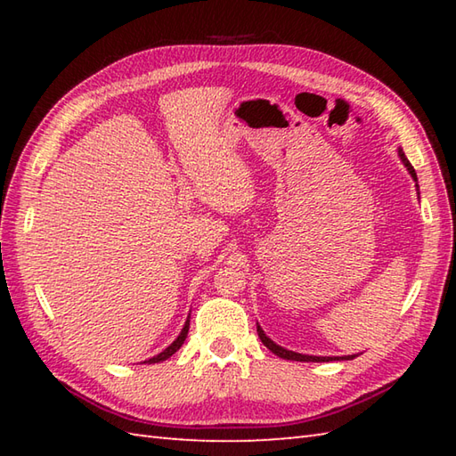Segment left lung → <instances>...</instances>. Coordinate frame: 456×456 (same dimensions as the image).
<instances>
[{
    "mask_svg": "<svg viewBox=\"0 0 456 456\" xmlns=\"http://www.w3.org/2000/svg\"><path fill=\"white\" fill-rule=\"evenodd\" d=\"M398 154H400V159H402V162H403V167L408 168V172L411 174V178L418 182V174H415V170H413V167H411V162L405 159V154H403V151L400 149L398 151ZM256 331H258V337H260V341L265 343V346L266 348H270V351H273L276 356H280V358H286V361H299V362H329V361H351V358H354V354H351V356H312V354H299V353H294V351H288V348H284V346H280V345H276L273 338H268L266 337V333L263 331V329H260V325H256Z\"/></svg>",
    "mask_w": 456,
    "mask_h": 456,
    "instance_id": "1",
    "label": "left lung"
}]
</instances>
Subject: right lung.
I'll use <instances>...</instances> for the list:
<instances>
[{
  "mask_svg": "<svg viewBox=\"0 0 456 456\" xmlns=\"http://www.w3.org/2000/svg\"><path fill=\"white\" fill-rule=\"evenodd\" d=\"M188 329H190V319H186V323H183V329L180 331V335H178L176 341H174L170 346L164 348V351H162L160 354L152 356V358H149V361H144V362H147V364H154V362H162V361H167V358H170V356H172L174 353H176L178 348L183 345V341H186V337H188Z\"/></svg>",
  "mask_w": 456,
  "mask_h": 456,
  "instance_id": "1",
  "label": "right lung"
}]
</instances>
